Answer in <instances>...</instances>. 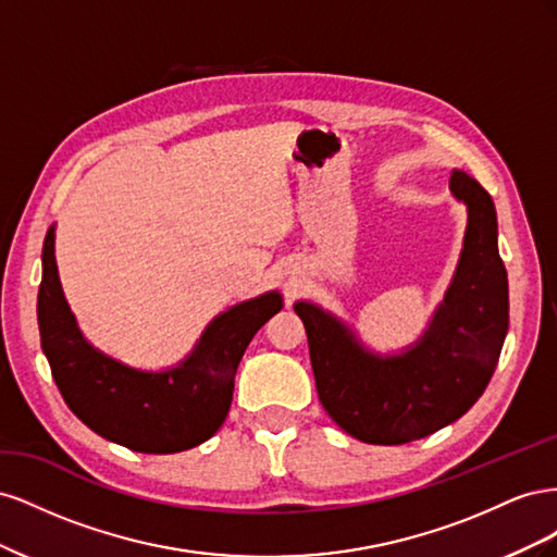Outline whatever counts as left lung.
<instances>
[{"instance_id": "left-lung-1", "label": "left lung", "mask_w": 557, "mask_h": 557, "mask_svg": "<svg viewBox=\"0 0 557 557\" xmlns=\"http://www.w3.org/2000/svg\"><path fill=\"white\" fill-rule=\"evenodd\" d=\"M448 185L467 207L465 244L446 297L413 346L376 356L336 315L311 301L295 305L307 327L320 404L364 444H409L450 425L474 407L499 360L509 330V281L493 197L460 170H453Z\"/></svg>"}]
</instances>
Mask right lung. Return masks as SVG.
<instances>
[{
	"mask_svg": "<svg viewBox=\"0 0 557 557\" xmlns=\"http://www.w3.org/2000/svg\"><path fill=\"white\" fill-rule=\"evenodd\" d=\"M41 262V348L66 407L99 436L139 453H178L213 436L230 411L244 350L283 309L276 290L242 301L215 315L176 367L141 372L104 356L78 330L58 276L55 227L46 232Z\"/></svg>",
	"mask_w": 557,
	"mask_h": 557,
	"instance_id": "right-lung-1",
	"label": "right lung"
}]
</instances>
